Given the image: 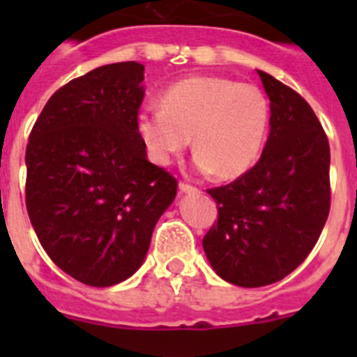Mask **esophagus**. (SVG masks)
I'll use <instances>...</instances> for the list:
<instances>
[{"label":"esophagus","instance_id":"34e87169","mask_svg":"<svg viewBox=\"0 0 357 357\" xmlns=\"http://www.w3.org/2000/svg\"><path fill=\"white\" fill-rule=\"evenodd\" d=\"M178 189H181L182 193H197V191H198V188L188 184V182H181V184H178Z\"/></svg>","mask_w":357,"mask_h":357}]
</instances>
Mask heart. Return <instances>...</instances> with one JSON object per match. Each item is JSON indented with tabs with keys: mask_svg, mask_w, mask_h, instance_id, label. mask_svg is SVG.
<instances>
[{
	"mask_svg": "<svg viewBox=\"0 0 357 357\" xmlns=\"http://www.w3.org/2000/svg\"><path fill=\"white\" fill-rule=\"evenodd\" d=\"M162 107H146L135 128L148 159L168 166L191 144L195 166L232 181L255 166L264 150L272 109L254 84L209 75L182 78L164 91Z\"/></svg>",
	"mask_w": 357,
	"mask_h": 357,
	"instance_id": "obj_1",
	"label": "heart"
}]
</instances>
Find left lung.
<instances>
[{
	"mask_svg": "<svg viewBox=\"0 0 357 357\" xmlns=\"http://www.w3.org/2000/svg\"><path fill=\"white\" fill-rule=\"evenodd\" d=\"M270 98V135L261 159L234 182L209 189L218 222L204 236L214 272L259 288L284 279L313 250L331 209L327 135L301 94L257 71Z\"/></svg>",
	"mask_w": 357,
	"mask_h": 357,
	"instance_id": "1",
	"label": "left lung"
}]
</instances>
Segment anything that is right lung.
Here are the masks:
<instances>
[{
	"mask_svg": "<svg viewBox=\"0 0 357 357\" xmlns=\"http://www.w3.org/2000/svg\"><path fill=\"white\" fill-rule=\"evenodd\" d=\"M144 66L118 62L62 85L26 144V209L56 266L94 288L137 272L176 178L146 159L135 121Z\"/></svg>",
	"mask_w": 357,
	"mask_h": 357,
	"instance_id": "obj_1",
	"label": "right lung"
}]
</instances>
